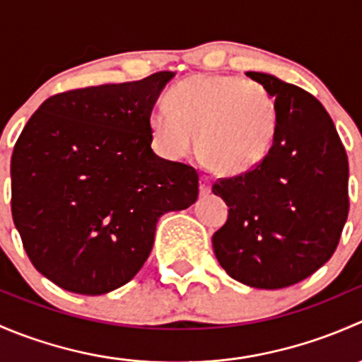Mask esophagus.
<instances>
[{
    "mask_svg": "<svg viewBox=\"0 0 362 362\" xmlns=\"http://www.w3.org/2000/svg\"><path fill=\"white\" fill-rule=\"evenodd\" d=\"M210 189H211L210 178L202 177V184H199V192H202V194L204 196V194H208V192H210Z\"/></svg>",
    "mask_w": 362,
    "mask_h": 362,
    "instance_id": "34e87169",
    "label": "esophagus"
}]
</instances>
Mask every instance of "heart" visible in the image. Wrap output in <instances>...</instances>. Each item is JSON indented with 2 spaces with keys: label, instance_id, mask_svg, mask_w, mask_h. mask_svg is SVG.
<instances>
[{
  "label": "heart",
  "instance_id": "1",
  "mask_svg": "<svg viewBox=\"0 0 362 362\" xmlns=\"http://www.w3.org/2000/svg\"><path fill=\"white\" fill-rule=\"evenodd\" d=\"M166 158H184L198 145L218 173L242 175L262 163L276 129V107L261 83L231 75H196L173 86L168 105L148 117Z\"/></svg>",
  "mask_w": 362,
  "mask_h": 362
}]
</instances>
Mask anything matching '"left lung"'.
Returning a JSON list of instances; mask_svg holds the SVG:
<instances>
[{
    "mask_svg": "<svg viewBox=\"0 0 362 362\" xmlns=\"http://www.w3.org/2000/svg\"><path fill=\"white\" fill-rule=\"evenodd\" d=\"M247 76L275 98V138L259 166L211 187L229 206L211 245L231 279L282 289L315 273L337 250L349 215V159L315 96L268 73Z\"/></svg>",
    "mask_w": 362,
    "mask_h": 362,
    "instance_id": "1",
    "label": "left lung"
}]
</instances>
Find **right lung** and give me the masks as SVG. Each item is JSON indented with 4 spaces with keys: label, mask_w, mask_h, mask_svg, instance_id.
I'll return each instance as SVG.
<instances>
[{
    "label": "right lung",
    "mask_w": 362,
    "mask_h": 362,
    "mask_svg": "<svg viewBox=\"0 0 362 362\" xmlns=\"http://www.w3.org/2000/svg\"><path fill=\"white\" fill-rule=\"evenodd\" d=\"M173 76L59 93L24 126L10 164L13 224L61 289H119L147 261L160 215L198 199V171L151 147L148 117Z\"/></svg>",
    "instance_id": "1"
}]
</instances>
